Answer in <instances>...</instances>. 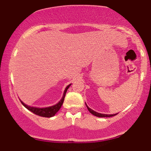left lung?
<instances>
[{
    "label": "left lung",
    "mask_w": 151,
    "mask_h": 151,
    "mask_svg": "<svg viewBox=\"0 0 151 151\" xmlns=\"http://www.w3.org/2000/svg\"><path fill=\"white\" fill-rule=\"evenodd\" d=\"M86 105L87 108H88V111L90 112L91 114H93V115L95 116H97V117H100V118H105V117H112V116H116L117 114H101V113H98V112L94 111V110H92V109H90V107H88V105H87V104L86 103Z\"/></svg>",
    "instance_id": "left-lung-1"
}]
</instances>
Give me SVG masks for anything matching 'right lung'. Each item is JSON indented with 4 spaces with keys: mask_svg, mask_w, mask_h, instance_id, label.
<instances>
[{
    "mask_svg": "<svg viewBox=\"0 0 151 151\" xmlns=\"http://www.w3.org/2000/svg\"><path fill=\"white\" fill-rule=\"evenodd\" d=\"M72 84H70L66 88H65L64 92H63V96L61 98L60 101H59L57 104H55L54 105L49 106V107H31V106L27 105V104L20 100L21 103L24 105V107H26L27 109L29 110V111L33 112V114H36V115H38L40 116H42V117H46V118H50L54 116L57 111L60 109L61 105H63V101H64V98L65 96V94H66V92L68 89L69 88V87L71 86Z\"/></svg>",
    "mask_w": 151,
    "mask_h": 151,
    "instance_id": "right-lung-1",
    "label": "right lung"
}]
</instances>
